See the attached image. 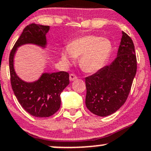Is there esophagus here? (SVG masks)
I'll return each instance as SVG.
<instances>
[{
    "label": "esophagus",
    "mask_w": 151,
    "mask_h": 151,
    "mask_svg": "<svg viewBox=\"0 0 151 151\" xmlns=\"http://www.w3.org/2000/svg\"><path fill=\"white\" fill-rule=\"evenodd\" d=\"M77 77L74 74H69V79H70L71 81H74V80H77Z\"/></svg>",
    "instance_id": "1"
}]
</instances>
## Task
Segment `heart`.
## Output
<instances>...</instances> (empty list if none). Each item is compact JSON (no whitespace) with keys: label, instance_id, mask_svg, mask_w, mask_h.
Listing matches in <instances>:
<instances>
[{"label":"heart","instance_id":"obj_1","mask_svg":"<svg viewBox=\"0 0 151 151\" xmlns=\"http://www.w3.org/2000/svg\"><path fill=\"white\" fill-rule=\"evenodd\" d=\"M112 43L109 39L87 35L73 40L67 48L61 50L62 61L69 65L74 57L80 58V67L88 73L98 71L106 64L112 52Z\"/></svg>","mask_w":151,"mask_h":151}]
</instances>
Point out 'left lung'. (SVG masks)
I'll return each instance as SVG.
<instances>
[{
	"label": "left lung",
	"instance_id": "obj_1",
	"mask_svg": "<svg viewBox=\"0 0 151 151\" xmlns=\"http://www.w3.org/2000/svg\"><path fill=\"white\" fill-rule=\"evenodd\" d=\"M137 71L132 40L122 32L117 57L111 64L85 77V104L99 116L114 114L126 102Z\"/></svg>",
	"mask_w": 151,
	"mask_h": 151
}]
</instances>
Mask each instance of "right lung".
Segmentation results:
<instances>
[{
  "label": "right lung",
  "mask_w": 151,
  "mask_h": 151,
  "mask_svg": "<svg viewBox=\"0 0 151 151\" xmlns=\"http://www.w3.org/2000/svg\"><path fill=\"white\" fill-rule=\"evenodd\" d=\"M49 26L29 24L22 32L14 44L9 55L11 84L14 95L24 109L36 117H49L61 106V95L69 84V74L66 71L43 74L37 81L27 83L20 80L14 69V55L17 47L26 43L45 46Z\"/></svg>",
  "instance_id": "1"
}]
</instances>
